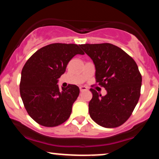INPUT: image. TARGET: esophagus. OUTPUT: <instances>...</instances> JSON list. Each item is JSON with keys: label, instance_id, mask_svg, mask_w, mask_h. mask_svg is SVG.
Instances as JSON below:
<instances>
[{"label": "esophagus", "instance_id": "esophagus-1", "mask_svg": "<svg viewBox=\"0 0 159 159\" xmlns=\"http://www.w3.org/2000/svg\"><path fill=\"white\" fill-rule=\"evenodd\" d=\"M86 90H87V88L86 87H84V86L80 87V91H81V92H84V91H86Z\"/></svg>", "mask_w": 159, "mask_h": 159}]
</instances>
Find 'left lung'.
Here are the masks:
<instances>
[{"instance_id": "1", "label": "left lung", "mask_w": 159, "mask_h": 159, "mask_svg": "<svg viewBox=\"0 0 159 159\" xmlns=\"http://www.w3.org/2000/svg\"><path fill=\"white\" fill-rule=\"evenodd\" d=\"M80 47L93 62L96 82L107 91L102 96L90 89V117L102 127L120 126L129 119L139 100L142 78L138 65L123 50L110 43Z\"/></svg>"}]
</instances>
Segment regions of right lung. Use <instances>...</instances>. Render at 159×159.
Here are the masks:
<instances>
[{"label": "right lung", "instance_id": "1", "mask_svg": "<svg viewBox=\"0 0 159 159\" xmlns=\"http://www.w3.org/2000/svg\"><path fill=\"white\" fill-rule=\"evenodd\" d=\"M76 54H84L79 45L54 43L39 49L24 66L20 94L27 112L39 125L57 126L70 116L79 88L69 84L61 90L57 83Z\"/></svg>", "mask_w": 159, "mask_h": 159}]
</instances>
